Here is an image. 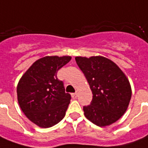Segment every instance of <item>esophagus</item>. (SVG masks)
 Returning <instances> with one entry per match:
<instances>
[{"mask_svg": "<svg viewBox=\"0 0 148 148\" xmlns=\"http://www.w3.org/2000/svg\"><path fill=\"white\" fill-rule=\"evenodd\" d=\"M71 96H72V98H73V99H76V98L77 97V93H74V94H72V95H71Z\"/></svg>", "mask_w": 148, "mask_h": 148, "instance_id": "esophagus-1", "label": "esophagus"}]
</instances>
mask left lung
Segmentation results:
<instances>
[{
  "label": "left lung",
  "instance_id": "8db88e82",
  "mask_svg": "<svg viewBox=\"0 0 148 148\" xmlns=\"http://www.w3.org/2000/svg\"><path fill=\"white\" fill-rule=\"evenodd\" d=\"M93 94L91 103L83 106L86 118L99 127L119 120L132 98L131 85L124 73L111 60L102 56L76 57Z\"/></svg>",
  "mask_w": 148,
  "mask_h": 148
}]
</instances>
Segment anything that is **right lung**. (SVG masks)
Here are the masks:
<instances>
[{
  "label": "right lung",
  "instance_id": "1",
  "mask_svg": "<svg viewBox=\"0 0 148 148\" xmlns=\"http://www.w3.org/2000/svg\"><path fill=\"white\" fill-rule=\"evenodd\" d=\"M71 59L70 56H46L37 60L21 77L17 100L21 110L42 128L58 123L65 115L71 96L65 92L57 73Z\"/></svg>",
  "mask_w": 148,
  "mask_h": 148
}]
</instances>
